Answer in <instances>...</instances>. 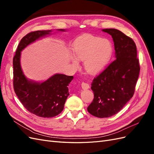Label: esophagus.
Listing matches in <instances>:
<instances>
[{
  "label": "esophagus",
  "mask_w": 154,
  "mask_h": 154,
  "mask_svg": "<svg viewBox=\"0 0 154 154\" xmlns=\"http://www.w3.org/2000/svg\"><path fill=\"white\" fill-rule=\"evenodd\" d=\"M82 87L83 89H87V88H88L90 87H89V85H88L87 83L82 82Z\"/></svg>",
  "instance_id": "esophagus-1"
}]
</instances>
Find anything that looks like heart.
<instances>
[{
  "mask_svg": "<svg viewBox=\"0 0 154 154\" xmlns=\"http://www.w3.org/2000/svg\"><path fill=\"white\" fill-rule=\"evenodd\" d=\"M73 50L78 59L85 60L86 71L90 74H97L103 71L109 63L114 48L109 40L85 34L74 41ZM72 62L75 66H78L76 57H72Z\"/></svg>",
  "mask_w": 154,
  "mask_h": 154,
  "instance_id": "obj_1",
  "label": "heart"
}]
</instances>
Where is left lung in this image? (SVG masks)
<instances>
[{"instance_id":"8db88e82","label":"left lung","mask_w":154,"mask_h":154,"mask_svg":"<svg viewBox=\"0 0 154 154\" xmlns=\"http://www.w3.org/2000/svg\"><path fill=\"white\" fill-rule=\"evenodd\" d=\"M112 37L116 59L92 81L94 100L87 107L97 118L117 114L133 96L140 71L136 44L130 37L116 29L102 30Z\"/></svg>"}]
</instances>
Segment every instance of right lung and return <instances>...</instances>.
Here are the masks:
<instances>
[{
    "mask_svg": "<svg viewBox=\"0 0 154 154\" xmlns=\"http://www.w3.org/2000/svg\"><path fill=\"white\" fill-rule=\"evenodd\" d=\"M64 31L63 29H60ZM49 30L31 31L21 39L13 59V88L22 104L31 113L42 118H52L61 113L69 95L68 85L72 76L57 74L42 83L29 81L20 67V51Z\"/></svg>",
    "mask_w": 154,
    "mask_h": 154,
    "instance_id": "1",
    "label": "right lung"
}]
</instances>
